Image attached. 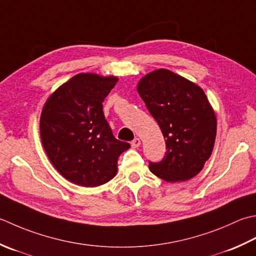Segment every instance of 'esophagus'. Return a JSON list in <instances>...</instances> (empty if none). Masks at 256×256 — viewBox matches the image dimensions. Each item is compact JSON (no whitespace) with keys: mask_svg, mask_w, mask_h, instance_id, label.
Segmentation results:
<instances>
[{"mask_svg":"<svg viewBox=\"0 0 256 256\" xmlns=\"http://www.w3.org/2000/svg\"><path fill=\"white\" fill-rule=\"evenodd\" d=\"M132 146L134 148H138L140 145H141V140H140L138 138H135L133 141H132Z\"/></svg>","mask_w":256,"mask_h":256,"instance_id":"esophagus-1","label":"esophagus"}]
</instances>
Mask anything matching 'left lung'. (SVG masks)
<instances>
[{
    "label": "left lung",
    "mask_w": 256,
    "mask_h": 256,
    "mask_svg": "<svg viewBox=\"0 0 256 256\" xmlns=\"http://www.w3.org/2000/svg\"><path fill=\"white\" fill-rule=\"evenodd\" d=\"M138 92L156 120L166 143L161 162L150 171L166 182H184L202 171L216 136V116L203 90L170 70L140 80Z\"/></svg>",
    "instance_id": "8db88e82"
}]
</instances>
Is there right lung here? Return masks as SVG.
I'll use <instances>...</instances> for the list:
<instances>
[{
	"mask_svg": "<svg viewBox=\"0 0 256 256\" xmlns=\"http://www.w3.org/2000/svg\"><path fill=\"white\" fill-rule=\"evenodd\" d=\"M116 76L76 74L50 95L42 108L40 133L56 171L80 186L95 188L116 175L118 160L130 148L114 138L103 102Z\"/></svg>",
	"mask_w": 256,
	"mask_h": 256,
	"instance_id": "obj_1",
	"label": "right lung"
}]
</instances>
